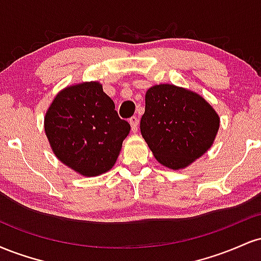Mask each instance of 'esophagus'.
Returning a JSON list of instances; mask_svg holds the SVG:
<instances>
[{"instance_id": "obj_1", "label": "esophagus", "mask_w": 261, "mask_h": 261, "mask_svg": "<svg viewBox=\"0 0 261 261\" xmlns=\"http://www.w3.org/2000/svg\"><path fill=\"white\" fill-rule=\"evenodd\" d=\"M128 122H130L131 125V130H133L134 133H136L137 126H139V118H137V116H131Z\"/></svg>"}]
</instances>
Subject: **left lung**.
<instances>
[{"label": "left lung", "instance_id": "8db88e82", "mask_svg": "<svg viewBox=\"0 0 261 261\" xmlns=\"http://www.w3.org/2000/svg\"><path fill=\"white\" fill-rule=\"evenodd\" d=\"M220 118L201 95L173 85L146 93L140 128L155 160L172 169L193 163L211 147Z\"/></svg>", "mask_w": 261, "mask_h": 261}]
</instances>
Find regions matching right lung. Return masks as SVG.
<instances>
[{
	"mask_svg": "<svg viewBox=\"0 0 261 261\" xmlns=\"http://www.w3.org/2000/svg\"><path fill=\"white\" fill-rule=\"evenodd\" d=\"M45 133L62 163L86 176L103 174L115 164L130 124L98 82L67 87L45 116Z\"/></svg>",
	"mask_w": 261,
	"mask_h": 261,
	"instance_id": "right-lung-1",
	"label": "right lung"
}]
</instances>
